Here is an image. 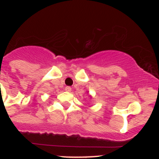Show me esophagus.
<instances>
[{"label":"esophagus","mask_w":159,"mask_h":159,"mask_svg":"<svg viewBox=\"0 0 159 159\" xmlns=\"http://www.w3.org/2000/svg\"><path fill=\"white\" fill-rule=\"evenodd\" d=\"M65 90L67 91V92H70L72 90V88L70 87H69V86H67V87H65Z\"/></svg>","instance_id":"1"}]
</instances>
